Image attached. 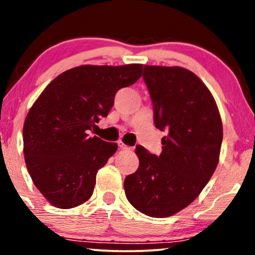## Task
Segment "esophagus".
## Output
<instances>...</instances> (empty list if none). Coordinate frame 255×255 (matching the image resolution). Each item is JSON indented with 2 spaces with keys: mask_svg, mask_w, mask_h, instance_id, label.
I'll return each mask as SVG.
<instances>
[{
  "mask_svg": "<svg viewBox=\"0 0 255 255\" xmlns=\"http://www.w3.org/2000/svg\"><path fill=\"white\" fill-rule=\"evenodd\" d=\"M118 144H119V146H120V148H122V150H130V148H131V147H129V146L126 145L125 142L122 141V140H119Z\"/></svg>",
  "mask_w": 255,
  "mask_h": 255,
  "instance_id": "34e87169",
  "label": "esophagus"
}]
</instances>
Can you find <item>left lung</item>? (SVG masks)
I'll return each instance as SVG.
<instances>
[{"label": "left lung", "mask_w": 255, "mask_h": 255, "mask_svg": "<svg viewBox=\"0 0 255 255\" xmlns=\"http://www.w3.org/2000/svg\"><path fill=\"white\" fill-rule=\"evenodd\" d=\"M154 126L166 129L162 153L137 145L139 168L125 180L128 201L146 216L164 218L199 197L219 162L223 126L212 93L182 67H144Z\"/></svg>", "instance_id": "obj_1"}]
</instances>
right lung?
<instances>
[{
    "label": "right lung",
    "mask_w": 255,
    "mask_h": 255,
    "mask_svg": "<svg viewBox=\"0 0 255 255\" xmlns=\"http://www.w3.org/2000/svg\"><path fill=\"white\" fill-rule=\"evenodd\" d=\"M142 64H83L63 72L40 93L25 119L24 157L38 191L52 206L72 209L92 195L96 175L118 144L89 136L108 116L116 92L141 77Z\"/></svg>",
    "instance_id": "right-lung-1"
}]
</instances>
